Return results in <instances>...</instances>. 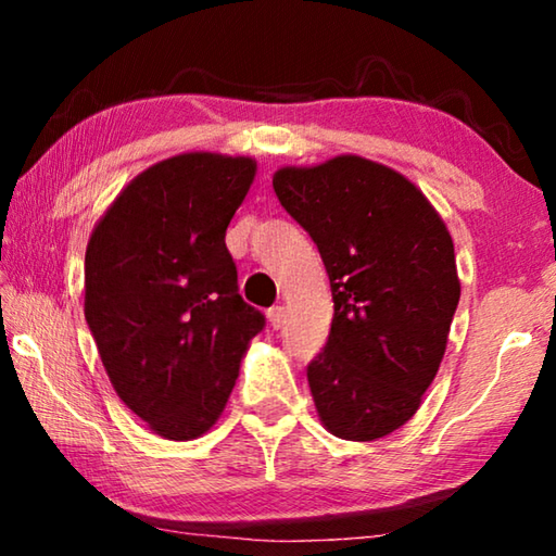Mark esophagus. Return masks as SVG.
<instances>
[{
  "mask_svg": "<svg viewBox=\"0 0 556 556\" xmlns=\"http://www.w3.org/2000/svg\"><path fill=\"white\" fill-rule=\"evenodd\" d=\"M285 316H287V308L285 306H271L267 312V318H269V326L275 328V331H279L281 326H285Z\"/></svg>",
  "mask_w": 556,
  "mask_h": 556,
  "instance_id": "obj_1",
  "label": "esophagus"
}]
</instances>
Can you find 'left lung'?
I'll return each instance as SVG.
<instances>
[{"label": "left lung", "instance_id": "obj_1", "mask_svg": "<svg viewBox=\"0 0 556 556\" xmlns=\"http://www.w3.org/2000/svg\"><path fill=\"white\" fill-rule=\"evenodd\" d=\"M271 186L331 281V333L306 368L318 417L338 439L388 437L444 357L460 299L454 240L417 186L368 159L285 166Z\"/></svg>", "mask_w": 556, "mask_h": 556}]
</instances>
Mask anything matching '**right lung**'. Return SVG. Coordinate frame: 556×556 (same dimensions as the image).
I'll list each match as a JSON object with an SVG mask.
<instances>
[{"instance_id":"obj_1","label":"right lung","mask_w":556,"mask_h":556,"mask_svg":"<svg viewBox=\"0 0 556 556\" xmlns=\"http://www.w3.org/2000/svg\"><path fill=\"white\" fill-rule=\"evenodd\" d=\"M255 172L248 156H172L139 174L90 235L86 321L119 400L164 439L218 421L265 328L225 248Z\"/></svg>"}]
</instances>
